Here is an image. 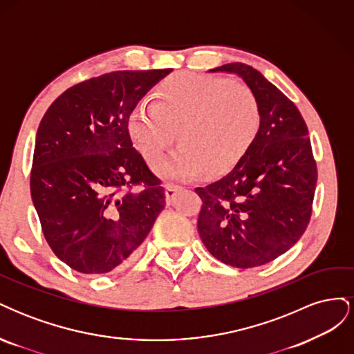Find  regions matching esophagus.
<instances>
[{"instance_id": "1", "label": "esophagus", "mask_w": 354, "mask_h": 354, "mask_svg": "<svg viewBox=\"0 0 354 354\" xmlns=\"http://www.w3.org/2000/svg\"><path fill=\"white\" fill-rule=\"evenodd\" d=\"M183 187L181 186H178V185H173V183H168L167 186H165V199H167V202L169 203L171 201H173V198H174V195L177 194L178 190H181Z\"/></svg>"}]
</instances>
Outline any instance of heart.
<instances>
[{
    "mask_svg": "<svg viewBox=\"0 0 354 354\" xmlns=\"http://www.w3.org/2000/svg\"><path fill=\"white\" fill-rule=\"evenodd\" d=\"M261 112L248 85L198 73H177L156 90L153 104H142L128 118L136 147L155 162L177 140L176 152L156 165L173 178L221 174L248 153L260 130Z\"/></svg>",
    "mask_w": 354,
    "mask_h": 354,
    "instance_id": "obj_1",
    "label": "heart"
}]
</instances>
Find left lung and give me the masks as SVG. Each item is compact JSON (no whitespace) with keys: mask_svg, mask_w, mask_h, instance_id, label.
I'll list each match as a JSON object with an SVG mask.
<instances>
[{"mask_svg":"<svg viewBox=\"0 0 354 354\" xmlns=\"http://www.w3.org/2000/svg\"><path fill=\"white\" fill-rule=\"evenodd\" d=\"M211 72L236 73L260 104L251 149L227 176L195 192L202 199L199 236L221 263L250 269L286 252L306 232L317 181L308 130L297 106L245 63Z\"/></svg>","mask_w":354,"mask_h":354,"instance_id":"8db88e82","label":"left lung"}]
</instances>
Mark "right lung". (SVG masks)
I'll use <instances>...</instances> for the list:
<instances>
[{
	"label": "right lung",
	"instance_id": "1",
	"mask_svg": "<svg viewBox=\"0 0 354 354\" xmlns=\"http://www.w3.org/2000/svg\"><path fill=\"white\" fill-rule=\"evenodd\" d=\"M171 71H116L82 81L42 116L30 196L50 248L73 270L124 269L165 207L160 180L133 147L128 118Z\"/></svg>",
	"mask_w": 354,
	"mask_h": 354
}]
</instances>
